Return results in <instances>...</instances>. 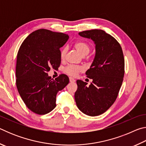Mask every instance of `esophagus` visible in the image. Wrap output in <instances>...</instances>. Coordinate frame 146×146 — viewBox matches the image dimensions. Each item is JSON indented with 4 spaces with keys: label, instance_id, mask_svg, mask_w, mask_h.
<instances>
[{
    "label": "esophagus",
    "instance_id": "esophagus-1",
    "mask_svg": "<svg viewBox=\"0 0 146 146\" xmlns=\"http://www.w3.org/2000/svg\"><path fill=\"white\" fill-rule=\"evenodd\" d=\"M70 82H71V83L75 82V80L73 78H72V77H70Z\"/></svg>",
    "mask_w": 146,
    "mask_h": 146
}]
</instances>
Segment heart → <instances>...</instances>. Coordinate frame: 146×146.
<instances>
[{
	"mask_svg": "<svg viewBox=\"0 0 146 146\" xmlns=\"http://www.w3.org/2000/svg\"><path fill=\"white\" fill-rule=\"evenodd\" d=\"M75 48L82 56H85L90 53V46L88 43L85 42H77L75 44ZM66 53H67V48H64L60 51V58L64 59L65 58ZM84 68L80 66H75V65H68L64 68V73L68 75L75 76L78 75V73L82 72L84 71Z\"/></svg>",
	"mask_w": 146,
	"mask_h": 146,
	"instance_id": "heart-1",
	"label": "heart"
}]
</instances>
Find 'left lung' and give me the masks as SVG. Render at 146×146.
<instances>
[{
	"mask_svg": "<svg viewBox=\"0 0 146 146\" xmlns=\"http://www.w3.org/2000/svg\"><path fill=\"white\" fill-rule=\"evenodd\" d=\"M78 34L94 41L96 53L86 73L92 82L87 86L88 83L76 80L75 99L81 111L95 117L106 112L117 99L124 76V58L120 44L104 31L92 29Z\"/></svg>",
	"mask_w": 146,
	"mask_h": 146,
	"instance_id": "left-lung-1",
	"label": "left lung"
}]
</instances>
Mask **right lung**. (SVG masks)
Instances as JSON below:
<instances>
[{
    "label": "right lung",
    "mask_w": 146,
    "mask_h": 146,
    "mask_svg": "<svg viewBox=\"0 0 146 146\" xmlns=\"http://www.w3.org/2000/svg\"><path fill=\"white\" fill-rule=\"evenodd\" d=\"M69 38L68 34L46 29L33 31L22 43L17 56L16 85L29 110L45 115L56 107V96L68 84L67 75L55 80L48 76L51 68L60 66V48Z\"/></svg>",
    "instance_id": "obj_1"
}]
</instances>
